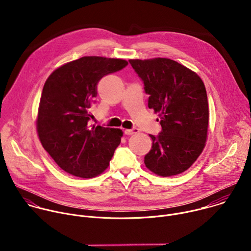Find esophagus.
<instances>
[{"instance_id": "obj_1", "label": "esophagus", "mask_w": 251, "mask_h": 251, "mask_svg": "<svg viewBox=\"0 0 251 251\" xmlns=\"http://www.w3.org/2000/svg\"><path fill=\"white\" fill-rule=\"evenodd\" d=\"M138 132H139V129H137V128L126 129V130H125V134H126V135H133V134H137Z\"/></svg>"}]
</instances>
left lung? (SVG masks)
Wrapping results in <instances>:
<instances>
[{
	"label": "left lung",
	"mask_w": 251,
	"mask_h": 251,
	"mask_svg": "<svg viewBox=\"0 0 251 251\" xmlns=\"http://www.w3.org/2000/svg\"><path fill=\"white\" fill-rule=\"evenodd\" d=\"M144 81L148 107L159 113L162 131L150 135L147 169L161 176L187 171L201 154L207 139L209 109L204 84L192 69L165 57L129 59Z\"/></svg>",
	"instance_id": "obj_1"
}]
</instances>
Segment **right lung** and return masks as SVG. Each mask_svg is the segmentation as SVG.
Masks as SVG:
<instances>
[{"label": "right lung", "instance_id": "1", "mask_svg": "<svg viewBox=\"0 0 251 251\" xmlns=\"http://www.w3.org/2000/svg\"><path fill=\"white\" fill-rule=\"evenodd\" d=\"M128 64L121 58L83 56L48 77L41 96L37 132L44 149L64 172L94 177L109 166L123 136L117 128L89 126L98 81Z\"/></svg>", "mask_w": 251, "mask_h": 251}]
</instances>
